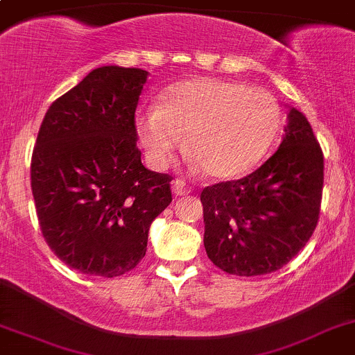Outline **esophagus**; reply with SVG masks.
<instances>
[{"mask_svg": "<svg viewBox=\"0 0 355 355\" xmlns=\"http://www.w3.org/2000/svg\"><path fill=\"white\" fill-rule=\"evenodd\" d=\"M171 192H173L175 196H187V193H190L192 190H190V187L187 185L184 180H173L171 182Z\"/></svg>", "mask_w": 355, "mask_h": 355, "instance_id": "1", "label": "esophagus"}]
</instances>
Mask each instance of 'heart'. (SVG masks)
I'll return each mask as SVG.
<instances>
[{"label":"heart","instance_id":"heart-1","mask_svg":"<svg viewBox=\"0 0 355 355\" xmlns=\"http://www.w3.org/2000/svg\"><path fill=\"white\" fill-rule=\"evenodd\" d=\"M136 135L155 166L184 143L214 180H232L258 165L279 128L270 92L243 83L192 79L168 89L162 104L138 109Z\"/></svg>","mask_w":355,"mask_h":355}]
</instances>
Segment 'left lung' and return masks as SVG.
Here are the masks:
<instances>
[{
    "label": "left lung",
    "mask_w": 355,
    "mask_h": 355,
    "mask_svg": "<svg viewBox=\"0 0 355 355\" xmlns=\"http://www.w3.org/2000/svg\"><path fill=\"white\" fill-rule=\"evenodd\" d=\"M323 155L305 114L288 109L282 143L248 177L202 190L209 259L236 276L283 268L317 227Z\"/></svg>",
    "instance_id": "obj_1"
}]
</instances>
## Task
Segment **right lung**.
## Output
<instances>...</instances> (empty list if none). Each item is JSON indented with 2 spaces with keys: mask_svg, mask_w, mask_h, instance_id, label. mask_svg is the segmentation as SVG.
<instances>
[{
  "mask_svg": "<svg viewBox=\"0 0 355 355\" xmlns=\"http://www.w3.org/2000/svg\"><path fill=\"white\" fill-rule=\"evenodd\" d=\"M150 73L103 65L49 107L32 157L44 237L84 275L114 278L145 258L150 225L171 202V177L143 166L135 111Z\"/></svg>",
  "mask_w": 355,
  "mask_h": 355,
  "instance_id": "1",
  "label": "right lung"
}]
</instances>
